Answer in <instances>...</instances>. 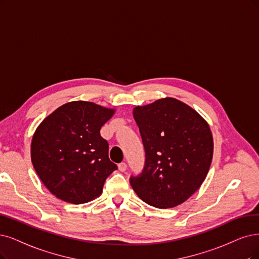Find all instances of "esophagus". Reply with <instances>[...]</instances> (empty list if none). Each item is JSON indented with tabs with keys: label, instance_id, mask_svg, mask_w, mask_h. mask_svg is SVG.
Returning a JSON list of instances; mask_svg holds the SVG:
<instances>
[{
	"label": "esophagus",
	"instance_id": "obj_1",
	"mask_svg": "<svg viewBox=\"0 0 259 259\" xmlns=\"http://www.w3.org/2000/svg\"><path fill=\"white\" fill-rule=\"evenodd\" d=\"M118 169H119L120 171H124V170L127 169V164L124 163V162H121V163L118 164Z\"/></svg>",
	"mask_w": 259,
	"mask_h": 259
}]
</instances>
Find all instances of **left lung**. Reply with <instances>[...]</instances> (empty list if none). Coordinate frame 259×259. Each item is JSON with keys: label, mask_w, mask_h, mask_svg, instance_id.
I'll return each mask as SVG.
<instances>
[{"label": "left lung", "mask_w": 259, "mask_h": 259, "mask_svg": "<svg viewBox=\"0 0 259 259\" xmlns=\"http://www.w3.org/2000/svg\"><path fill=\"white\" fill-rule=\"evenodd\" d=\"M146 152L142 175L131 177L150 206L173 208L192 196L208 174L213 138L208 122L190 105L165 97L133 109Z\"/></svg>", "instance_id": "obj_1"}]
</instances>
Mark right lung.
I'll list each match as a JSON object with an SVG mask.
<instances>
[{
	"instance_id": "obj_1",
	"label": "right lung",
	"mask_w": 259,
	"mask_h": 259,
	"mask_svg": "<svg viewBox=\"0 0 259 259\" xmlns=\"http://www.w3.org/2000/svg\"><path fill=\"white\" fill-rule=\"evenodd\" d=\"M91 101H70L39 123L31 143V160L45 187L74 205L101 195L104 181L116 164L100 129L115 113Z\"/></svg>"
}]
</instances>
